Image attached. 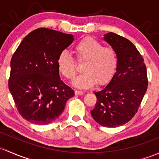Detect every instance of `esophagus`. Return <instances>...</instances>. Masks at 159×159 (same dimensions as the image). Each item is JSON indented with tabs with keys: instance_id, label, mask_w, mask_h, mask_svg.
I'll list each match as a JSON object with an SVG mask.
<instances>
[{
	"instance_id": "34e87169",
	"label": "esophagus",
	"mask_w": 159,
	"mask_h": 159,
	"mask_svg": "<svg viewBox=\"0 0 159 159\" xmlns=\"http://www.w3.org/2000/svg\"><path fill=\"white\" fill-rule=\"evenodd\" d=\"M84 93L81 90H75V94L77 96H80V95H82Z\"/></svg>"
}]
</instances>
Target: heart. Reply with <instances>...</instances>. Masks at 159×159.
I'll list each match as a JSON object with an SVG mask.
<instances>
[{"label": "heart", "instance_id": "b5f03b06", "mask_svg": "<svg viewBox=\"0 0 159 159\" xmlns=\"http://www.w3.org/2000/svg\"><path fill=\"white\" fill-rule=\"evenodd\" d=\"M77 60L84 62V73L73 81L76 88L88 89L96 83L98 86L108 84L114 78L118 64L116 50L111 47H104L102 43L91 37H86L75 47ZM58 70L64 78L72 80L77 74L74 59L67 52L62 51L57 60Z\"/></svg>", "mask_w": 159, "mask_h": 159}]
</instances>
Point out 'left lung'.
<instances>
[{"instance_id": "8db88e82", "label": "left lung", "mask_w": 159, "mask_h": 159, "mask_svg": "<svg viewBox=\"0 0 159 159\" xmlns=\"http://www.w3.org/2000/svg\"><path fill=\"white\" fill-rule=\"evenodd\" d=\"M104 40L116 50L118 68L109 84L94 93L97 101L90 113L102 126L116 128L137 112L147 90V72L142 55L129 40L113 32L106 34Z\"/></svg>"}]
</instances>
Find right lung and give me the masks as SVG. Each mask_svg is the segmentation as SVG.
<instances>
[{
    "label": "right lung",
    "mask_w": 159,
    "mask_h": 159,
    "mask_svg": "<svg viewBox=\"0 0 159 159\" xmlns=\"http://www.w3.org/2000/svg\"><path fill=\"white\" fill-rule=\"evenodd\" d=\"M73 40L72 34L41 28L29 33L12 57L9 90L17 110L28 121L51 123L75 95L60 79L57 65L59 54Z\"/></svg>",
    "instance_id": "right-lung-1"
}]
</instances>
